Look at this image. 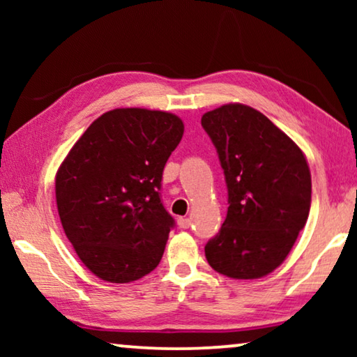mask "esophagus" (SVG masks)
I'll return each instance as SVG.
<instances>
[{"label": "esophagus", "instance_id": "34e87169", "mask_svg": "<svg viewBox=\"0 0 357 357\" xmlns=\"http://www.w3.org/2000/svg\"><path fill=\"white\" fill-rule=\"evenodd\" d=\"M178 226L182 229H188L190 226H192V219H190V218H180L178 219Z\"/></svg>", "mask_w": 357, "mask_h": 357}]
</instances>
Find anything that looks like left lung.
Masks as SVG:
<instances>
[{"label": "left lung", "mask_w": 357, "mask_h": 357, "mask_svg": "<svg viewBox=\"0 0 357 357\" xmlns=\"http://www.w3.org/2000/svg\"><path fill=\"white\" fill-rule=\"evenodd\" d=\"M227 187V216L204 245L211 268L257 280L286 260L312 203L310 170L294 141L265 115L227 104L202 116Z\"/></svg>", "instance_id": "obj_1"}]
</instances>
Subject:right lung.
Returning <instances> with one entry per match:
<instances>
[{
    "label": "right lung",
    "instance_id": "1",
    "mask_svg": "<svg viewBox=\"0 0 357 357\" xmlns=\"http://www.w3.org/2000/svg\"><path fill=\"white\" fill-rule=\"evenodd\" d=\"M183 136L178 116L115 109L73 146L56 174L61 226L81 261L110 282L159 265L175 219L160 202L165 162Z\"/></svg>",
    "mask_w": 357,
    "mask_h": 357
}]
</instances>
